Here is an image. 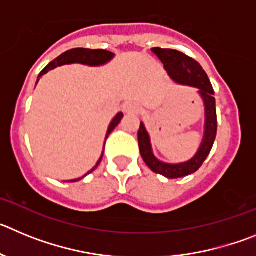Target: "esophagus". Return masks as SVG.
Instances as JSON below:
<instances>
[{
  "instance_id": "obj_1",
  "label": "esophagus",
  "mask_w": 256,
  "mask_h": 256,
  "mask_svg": "<svg viewBox=\"0 0 256 256\" xmlns=\"http://www.w3.org/2000/svg\"><path fill=\"white\" fill-rule=\"evenodd\" d=\"M124 112H126V114H137V112H140V108L136 104H126V105L124 106Z\"/></svg>"
}]
</instances>
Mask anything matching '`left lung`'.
I'll use <instances>...</instances> for the list:
<instances>
[{"label":"left lung","instance_id":"obj_1","mask_svg":"<svg viewBox=\"0 0 256 256\" xmlns=\"http://www.w3.org/2000/svg\"><path fill=\"white\" fill-rule=\"evenodd\" d=\"M151 50L164 64V68L173 80L180 83V84L198 87L200 90V94L205 104V116H206V119H205V136L200 150L194 156V159L187 162H182V164H165V162H159L154 156L152 151H151L148 134L144 130V126L141 123L138 133H137L138 134L140 152H141L142 159L148 164V168L155 173L162 174V176L170 178V180L186 177V176L195 173L196 170L201 168V165L204 164L205 159L210 154L212 144H214L216 128H218L214 90H212V83H210L204 69L201 68L198 61H195L192 58L184 55L177 50L160 48V47H154Z\"/></svg>","mask_w":256,"mask_h":256}]
</instances>
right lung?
Wrapping results in <instances>:
<instances>
[{"instance_id":"add662e5","label":"right lung","mask_w":256,"mask_h":256,"mask_svg":"<svg viewBox=\"0 0 256 256\" xmlns=\"http://www.w3.org/2000/svg\"><path fill=\"white\" fill-rule=\"evenodd\" d=\"M114 56V54L110 51H106V50H90V48H73V50H69V51L64 52V54H61L58 58H56L55 60L51 61L46 68H44L42 72L40 73L38 78L46 74L47 72H50L51 69H55L56 66H61V65H65V64H73V62H79V64H86V65H102L105 62H108V60H112V58ZM122 118H123V114L119 112L116 116L112 119V124L108 126V136L115 130V126L118 124L120 123ZM108 136H106V138H108ZM101 159H102V156H101ZM101 159L98 160L97 165L101 162ZM96 165V166H97ZM94 166V168H96ZM94 168L92 169L90 173L94 170ZM88 173V174H90ZM73 180V182H76Z\"/></svg>"}]
</instances>
